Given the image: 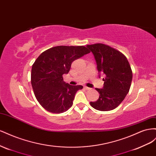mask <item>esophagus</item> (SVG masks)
<instances>
[{
	"instance_id": "34e87169",
	"label": "esophagus",
	"mask_w": 156,
	"mask_h": 156,
	"mask_svg": "<svg viewBox=\"0 0 156 156\" xmlns=\"http://www.w3.org/2000/svg\"><path fill=\"white\" fill-rule=\"evenodd\" d=\"M83 87H84V89H85V90H91L90 87H87V86H84Z\"/></svg>"
}]
</instances>
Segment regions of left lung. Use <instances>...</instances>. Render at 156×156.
<instances>
[{
  "instance_id": "left-lung-1",
  "label": "left lung",
  "mask_w": 156,
  "mask_h": 156,
  "mask_svg": "<svg viewBox=\"0 0 156 156\" xmlns=\"http://www.w3.org/2000/svg\"><path fill=\"white\" fill-rule=\"evenodd\" d=\"M87 48L94 55L99 76H105L103 87L95 88L99 93V99L90 102V105L100 111L112 110L120 105L129 91L133 78L131 66L121 52L105 44H91Z\"/></svg>"
}]
</instances>
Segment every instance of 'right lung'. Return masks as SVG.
Masks as SVG:
<instances>
[{"instance_id":"obj_1","label":"right lung","mask_w":156,"mask_h":156,"mask_svg":"<svg viewBox=\"0 0 156 156\" xmlns=\"http://www.w3.org/2000/svg\"><path fill=\"white\" fill-rule=\"evenodd\" d=\"M90 53L83 46H59L42 52L31 70V85L37 101L51 113L66 112L73 104L76 93L83 86H71L63 81L73 62Z\"/></svg>"}]
</instances>
